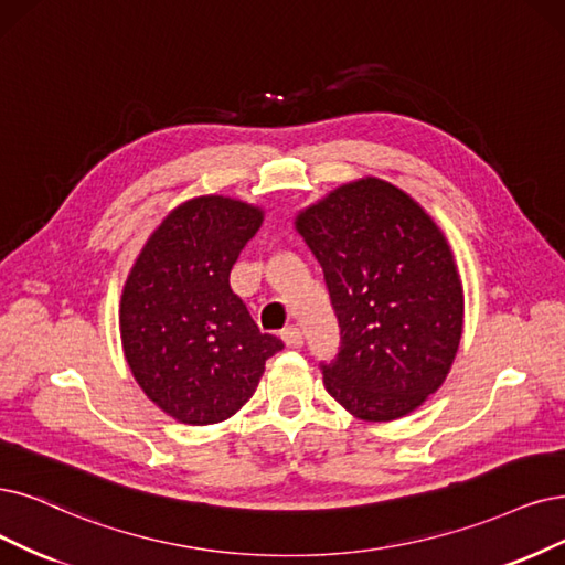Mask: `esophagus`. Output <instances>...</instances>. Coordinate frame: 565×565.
<instances>
[{"instance_id":"esophagus-1","label":"esophagus","mask_w":565,"mask_h":565,"mask_svg":"<svg viewBox=\"0 0 565 565\" xmlns=\"http://www.w3.org/2000/svg\"><path fill=\"white\" fill-rule=\"evenodd\" d=\"M281 340H284V344H286L288 349H300L302 342H305L300 328H294V326L286 328V330L281 332Z\"/></svg>"}]
</instances>
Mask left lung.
I'll return each mask as SVG.
<instances>
[{
  "mask_svg": "<svg viewBox=\"0 0 565 565\" xmlns=\"http://www.w3.org/2000/svg\"><path fill=\"white\" fill-rule=\"evenodd\" d=\"M296 230L323 267L342 328L323 386L356 419L407 416L440 388L463 335V284L426 209L377 177L300 209Z\"/></svg>",
  "mask_w": 565,
  "mask_h": 565,
  "instance_id": "1",
  "label": "left lung"
}]
</instances>
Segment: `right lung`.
<instances>
[{
  "mask_svg": "<svg viewBox=\"0 0 565 565\" xmlns=\"http://www.w3.org/2000/svg\"><path fill=\"white\" fill-rule=\"evenodd\" d=\"M265 212L227 195L181 202L141 246L122 286L125 361L153 405L188 426L237 414L284 349L230 288L239 250Z\"/></svg>",
  "mask_w": 565,
  "mask_h": 565,
  "instance_id": "right-lung-1",
  "label": "right lung"
}]
</instances>
